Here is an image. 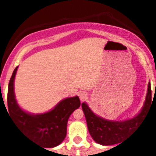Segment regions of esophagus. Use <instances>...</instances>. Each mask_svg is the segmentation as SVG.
<instances>
[{
    "label": "esophagus",
    "instance_id": "obj_1",
    "mask_svg": "<svg viewBox=\"0 0 156 156\" xmlns=\"http://www.w3.org/2000/svg\"><path fill=\"white\" fill-rule=\"evenodd\" d=\"M79 97H80V99L81 101H83L87 98V94L86 92L80 91L79 93Z\"/></svg>",
    "mask_w": 156,
    "mask_h": 156
}]
</instances>
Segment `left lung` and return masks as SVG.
<instances>
[{"instance_id":"left-lung-1","label":"left lung","mask_w":156,"mask_h":156,"mask_svg":"<svg viewBox=\"0 0 156 156\" xmlns=\"http://www.w3.org/2000/svg\"><path fill=\"white\" fill-rule=\"evenodd\" d=\"M151 104V83H148V92L142 109L132 119L124 121H111L95 115L85 102L82 103L87 128L95 142L101 145H112L120 142L128 133L137 128L148 113Z\"/></svg>"}]
</instances>
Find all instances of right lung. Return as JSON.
I'll list each match as a JSON object with an SVG mask.
<instances>
[{
	"instance_id": "add662e5",
	"label": "right lung",
	"mask_w": 156,
	"mask_h": 156,
	"mask_svg": "<svg viewBox=\"0 0 156 156\" xmlns=\"http://www.w3.org/2000/svg\"><path fill=\"white\" fill-rule=\"evenodd\" d=\"M18 66L11 77L8 90V113L18 128L33 141L44 148L59 145L66 136L70 115L80 106L78 96L61 101L53 109L42 114H30L17 104L14 92V80Z\"/></svg>"
}]
</instances>
